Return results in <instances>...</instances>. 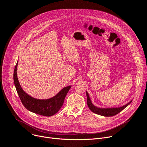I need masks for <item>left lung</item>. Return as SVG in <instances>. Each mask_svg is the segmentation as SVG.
<instances>
[{
	"mask_svg": "<svg viewBox=\"0 0 147 147\" xmlns=\"http://www.w3.org/2000/svg\"><path fill=\"white\" fill-rule=\"evenodd\" d=\"M86 97H87V104H88V107L89 108V109L95 113L100 115H101V116H104V117H112V116L118 114V113L122 111L124 109H125V108L127 106H129L132 101V100H131L127 104L119 107L100 108L94 106L92 104L88 92L86 91Z\"/></svg>",
	"mask_w": 147,
	"mask_h": 147,
	"instance_id": "obj_1",
	"label": "left lung"
}]
</instances>
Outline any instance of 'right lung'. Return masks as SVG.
Instances as JSON below:
<instances>
[{"mask_svg":"<svg viewBox=\"0 0 147 147\" xmlns=\"http://www.w3.org/2000/svg\"><path fill=\"white\" fill-rule=\"evenodd\" d=\"M17 65L18 62L14 68V82L17 94L23 106L28 111L42 116L51 117L58 112L62 106L66 95L71 86L64 87L54 97L49 99L40 100L34 98L27 94L22 88L17 78Z\"/></svg>","mask_w":147,"mask_h":147,"instance_id":"right-lung-1","label":"right lung"}]
</instances>
